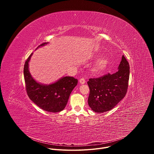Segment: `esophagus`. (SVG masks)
Masks as SVG:
<instances>
[{
  "label": "esophagus",
  "instance_id": "obj_1",
  "mask_svg": "<svg viewBox=\"0 0 154 154\" xmlns=\"http://www.w3.org/2000/svg\"><path fill=\"white\" fill-rule=\"evenodd\" d=\"M79 82L80 84H84V83H85V80L83 78H82L80 79Z\"/></svg>",
  "mask_w": 154,
  "mask_h": 154
}]
</instances>
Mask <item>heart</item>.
Returning <instances> with one entry per match:
<instances>
[{
  "label": "heart",
  "mask_w": 154,
  "mask_h": 154,
  "mask_svg": "<svg viewBox=\"0 0 154 154\" xmlns=\"http://www.w3.org/2000/svg\"><path fill=\"white\" fill-rule=\"evenodd\" d=\"M108 65V60L105 58H102L97 62L95 66V71L96 72H102L106 69Z\"/></svg>",
  "instance_id": "b5f03b06"
}]
</instances>
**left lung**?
<instances>
[{"label": "left lung", "mask_w": 154, "mask_h": 154, "mask_svg": "<svg viewBox=\"0 0 154 154\" xmlns=\"http://www.w3.org/2000/svg\"><path fill=\"white\" fill-rule=\"evenodd\" d=\"M129 75V64L122 55L116 72L90 79L87 82L90 90L88 102L91 109L103 113L113 109L127 93Z\"/></svg>", "instance_id": "8db88e82"}]
</instances>
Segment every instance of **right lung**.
I'll use <instances>...</instances> for the list:
<instances>
[{"label":"right lung","instance_id":"obj_1","mask_svg":"<svg viewBox=\"0 0 154 154\" xmlns=\"http://www.w3.org/2000/svg\"><path fill=\"white\" fill-rule=\"evenodd\" d=\"M41 44L37 48L48 45ZM33 53L26 60L24 68V75L26 91L30 100L40 108L46 112L57 113L62 111L66 105L69 96L77 85L78 80L73 77H63L49 85L36 82L32 76L29 63Z\"/></svg>","mask_w":154,"mask_h":154}]
</instances>
